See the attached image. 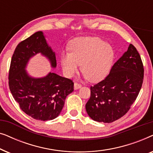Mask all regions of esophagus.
<instances>
[{
    "label": "esophagus",
    "mask_w": 153,
    "mask_h": 153,
    "mask_svg": "<svg viewBox=\"0 0 153 153\" xmlns=\"http://www.w3.org/2000/svg\"><path fill=\"white\" fill-rule=\"evenodd\" d=\"M81 87V85L80 84V83H76V82L74 83V90H77V89L80 88Z\"/></svg>",
    "instance_id": "esophagus-1"
}]
</instances>
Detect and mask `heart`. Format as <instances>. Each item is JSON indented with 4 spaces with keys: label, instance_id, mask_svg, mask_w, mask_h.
Masks as SVG:
<instances>
[{
    "label": "heart",
    "instance_id": "heart-1",
    "mask_svg": "<svg viewBox=\"0 0 153 153\" xmlns=\"http://www.w3.org/2000/svg\"><path fill=\"white\" fill-rule=\"evenodd\" d=\"M71 52L64 51L60 55V62L64 74L71 77L78 70L91 81L103 79L109 73L114 60V50L98 37H81L72 42Z\"/></svg>",
    "mask_w": 153,
    "mask_h": 153
}]
</instances>
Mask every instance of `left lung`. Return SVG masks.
<instances>
[{
	"label": "left lung",
	"mask_w": 153,
	"mask_h": 153,
	"mask_svg": "<svg viewBox=\"0 0 153 153\" xmlns=\"http://www.w3.org/2000/svg\"><path fill=\"white\" fill-rule=\"evenodd\" d=\"M143 74L141 56L130 44L106 78L91 87V97L85 104L88 116L93 120L105 123L123 117L139 95Z\"/></svg>",
	"instance_id": "obj_1"
}]
</instances>
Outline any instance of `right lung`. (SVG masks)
<instances>
[{"label": "right lung", "instance_id": "add662e5", "mask_svg": "<svg viewBox=\"0 0 153 153\" xmlns=\"http://www.w3.org/2000/svg\"><path fill=\"white\" fill-rule=\"evenodd\" d=\"M41 53L56 67L55 53L49 47L42 31L35 33L16 46L9 71V87L15 101L25 114L39 120H53L63 108L66 97L74 91L71 79L49 72L42 78L28 74L29 59Z\"/></svg>", "mask_w": 153, "mask_h": 153}]
</instances>
